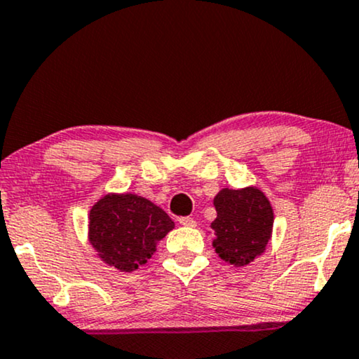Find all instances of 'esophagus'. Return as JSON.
Segmentation results:
<instances>
[{
  "mask_svg": "<svg viewBox=\"0 0 359 359\" xmlns=\"http://www.w3.org/2000/svg\"><path fill=\"white\" fill-rule=\"evenodd\" d=\"M179 224L184 226H195L197 225V222H195L192 217H182V219H179Z\"/></svg>",
  "mask_w": 359,
  "mask_h": 359,
  "instance_id": "1",
  "label": "esophagus"
}]
</instances>
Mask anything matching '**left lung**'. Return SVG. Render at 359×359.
Here are the masks:
<instances>
[{"instance_id":"8db88e82","label":"left lung","mask_w":359,"mask_h":359,"mask_svg":"<svg viewBox=\"0 0 359 359\" xmlns=\"http://www.w3.org/2000/svg\"><path fill=\"white\" fill-rule=\"evenodd\" d=\"M213 248L222 260L245 266L265 252L273 230V208L257 187L222 189L213 198Z\"/></svg>"}]
</instances>
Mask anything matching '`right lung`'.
Returning <instances> with one entry per match:
<instances>
[{
	"instance_id": "add662e5",
	"label": "right lung",
	"mask_w": 359,
	"mask_h": 359,
	"mask_svg": "<svg viewBox=\"0 0 359 359\" xmlns=\"http://www.w3.org/2000/svg\"><path fill=\"white\" fill-rule=\"evenodd\" d=\"M174 226L161 207L140 195L107 194L90 208L88 238L106 265L134 271Z\"/></svg>"
}]
</instances>
